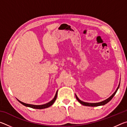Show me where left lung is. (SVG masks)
I'll return each instance as SVG.
<instances>
[{"instance_id":"obj_1","label":"left lung","mask_w":127,"mask_h":127,"mask_svg":"<svg viewBox=\"0 0 127 127\" xmlns=\"http://www.w3.org/2000/svg\"><path fill=\"white\" fill-rule=\"evenodd\" d=\"M119 86H120V83L119 84V86H118V88L117 89V90H116V91H115L114 93L112 95H111L110 97H109L108 98H107V99H106L104 101H101V102H97V103H89V102H83L82 101H81L79 99V98H78V97H77V95H76V97L77 98V100H78V101L80 103V104H81L82 105H85V106H101V105H105L106 104H107V102H109L112 99L113 97L114 96V95H115V94L117 93V92L118 91V89H119Z\"/></svg>"}]
</instances>
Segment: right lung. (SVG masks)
I'll return each mask as SVG.
<instances>
[{
  "label": "right lung",
  "instance_id": "obj_1",
  "mask_svg": "<svg viewBox=\"0 0 127 127\" xmlns=\"http://www.w3.org/2000/svg\"><path fill=\"white\" fill-rule=\"evenodd\" d=\"M57 94H58V91L56 92V94L55 95V97H54L53 99L50 101V102H49L48 103H46L45 104H43V105H32V104H26V103L23 102L22 101H21L18 100V101L20 103H21L22 105H25V106H27V107H31V108H33V109H45V108H47V107H50V106H51L54 103L55 101L57 99Z\"/></svg>",
  "mask_w": 127,
  "mask_h": 127
}]
</instances>
